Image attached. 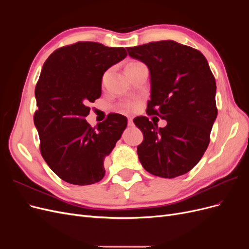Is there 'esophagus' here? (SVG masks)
Returning a JSON list of instances; mask_svg holds the SVG:
<instances>
[{
  "label": "esophagus",
  "mask_w": 249,
  "mask_h": 249,
  "mask_svg": "<svg viewBox=\"0 0 249 249\" xmlns=\"http://www.w3.org/2000/svg\"><path fill=\"white\" fill-rule=\"evenodd\" d=\"M127 125H129V126H133V125H134L133 118H132V117H129V118H127Z\"/></svg>",
  "instance_id": "1"
}]
</instances>
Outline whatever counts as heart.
I'll use <instances>...</instances> for the list:
<instances>
[{"label":"heart","mask_w":249,"mask_h":249,"mask_svg":"<svg viewBox=\"0 0 249 249\" xmlns=\"http://www.w3.org/2000/svg\"><path fill=\"white\" fill-rule=\"evenodd\" d=\"M139 64H141V63L138 62V61H132V62H130L129 64L126 65L125 70H126V69H130V67L137 66V65H139ZM135 107H136V103H134V102H125V103H123V104H122V108H123L124 110H125V111H133V110L135 109Z\"/></svg>","instance_id":"heart-1"}]
</instances>
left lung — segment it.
Returning <instances> with one entry per match:
<instances>
[{
	"mask_svg": "<svg viewBox=\"0 0 249 249\" xmlns=\"http://www.w3.org/2000/svg\"><path fill=\"white\" fill-rule=\"evenodd\" d=\"M126 50L148 67L147 113L167 122L158 127L145 116L134 119L143 133L137 147L139 161L156 177L183 176L205 154L217 117L216 82L207 59L199 51L173 40Z\"/></svg>",
	"mask_w": 249,
	"mask_h": 249,
	"instance_id": "8db88e82",
	"label": "left lung"
}]
</instances>
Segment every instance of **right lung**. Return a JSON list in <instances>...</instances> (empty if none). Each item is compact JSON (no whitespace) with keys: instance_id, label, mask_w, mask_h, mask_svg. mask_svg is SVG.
I'll list each match as a JSON object with an SVG mask.
<instances>
[{"instance_id":"add662e5","label":"right lung","mask_w":249,"mask_h":249,"mask_svg":"<svg viewBox=\"0 0 249 249\" xmlns=\"http://www.w3.org/2000/svg\"><path fill=\"white\" fill-rule=\"evenodd\" d=\"M124 48L82 41L56 50L42 66L35 88L34 124L44 161L72 185H91L105 176L104 161L127 124L122 114H109L91 127L85 117L89 103L102 94L105 71L126 57Z\"/></svg>"}]
</instances>
